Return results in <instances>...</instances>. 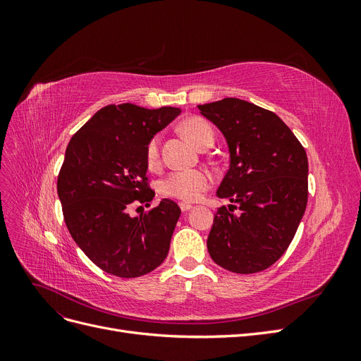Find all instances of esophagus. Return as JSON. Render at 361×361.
I'll list each match as a JSON object with an SVG mask.
<instances>
[{
	"instance_id": "34e87169",
	"label": "esophagus",
	"mask_w": 361,
	"mask_h": 361,
	"mask_svg": "<svg viewBox=\"0 0 361 361\" xmlns=\"http://www.w3.org/2000/svg\"><path fill=\"white\" fill-rule=\"evenodd\" d=\"M179 206H180V211H182V212H188L190 209H192V204H191V203H187V202H180Z\"/></svg>"
}]
</instances>
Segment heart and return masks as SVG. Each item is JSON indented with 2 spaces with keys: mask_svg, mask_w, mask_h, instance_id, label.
Masks as SVG:
<instances>
[{
  "mask_svg": "<svg viewBox=\"0 0 361 361\" xmlns=\"http://www.w3.org/2000/svg\"><path fill=\"white\" fill-rule=\"evenodd\" d=\"M182 133L199 149L207 143H214L215 134L212 126L203 118L194 117L182 123ZM146 162L149 169L159 166V137L152 138L146 147ZM211 187V176L204 170H179L173 171L162 180L161 191L164 195L183 202L199 200L203 192Z\"/></svg>",
  "mask_w": 361,
  "mask_h": 361,
  "instance_id": "1",
  "label": "heart"
}]
</instances>
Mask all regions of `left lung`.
I'll return each mask as SVG.
<instances>
[{
    "instance_id": "obj_1",
    "label": "left lung",
    "mask_w": 361,
    "mask_h": 361,
    "mask_svg": "<svg viewBox=\"0 0 361 361\" xmlns=\"http://www.w3.org/2000/svg\"><path fill=\"white\" fill-rule=\"evenodd\" d=\"M199 110L226 138L228 170L216 195L232 203L215 212L207 251L236 274L264 271L285 253L304 215L307 155L286 123L265 108L224 97Z\"/></svg>"
}]
</instances>
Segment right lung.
<instances>
[{
    "label": "right lung",
    "instance_id": "1",
    "mask_svg": "<svg viewBox=\"0 0 361 361\" xmlns=\"http://www.w3.org/2000/svg\"><path fill=\"white\" fill-rule=\"evenodd\" d=\"M180 108L134 104L101 108L68 145L57 191L73 241L94 265L122 279L145 276L169 255L180 207L162 199L138 216L133 202L155 197L147 188L146 147Z\"/></svg>",
    "mask_w": 361,
    "mask_h": 361
}]
</instances>
